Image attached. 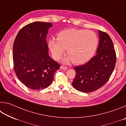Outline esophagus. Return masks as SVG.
Instances as JSON below:
<instances>
[{
  "label": "esophagus",
  "instance_id": "esophagus-1",
  "mask_svg": "<svg viewBox=\"0 0 126 126\" xmlns=\"http://www.w3.org/2000/svg\"><path fill=\"white\" fill-rule=\"evenodd\" d=\"M60 68L61 69L64 70V71H65V70H67L68 69V68L67 67H65V66H64V65H61L60 67Z\"/></svg>",
  "mask_w": 126,
  "mask_h": 126
}]
</instances>
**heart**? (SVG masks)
Wrapping results in <instances>:
<instances>
[{
  "label": "heart",
  "instance_id": "obj_1",
  "mask_svg": "<svg viewBox=\"0 0 126 126\" xmlns=\"http://www.w3.org/2000/svg\"><path fill=\"white\" fill-rule=\"evenodd\" d=\"M98 45V38L94 32L86 29H68L61 31L57 39L51 38L48 47L53 58L59 59L67 49L68 55L64 63L72 61L75 64L89 61L94 55Z\"/></svg>",
  "mask_w": 126,
  "mask_h": 126
}]
</instances>
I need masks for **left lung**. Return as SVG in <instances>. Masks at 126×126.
I'll return each instance as SVG.
<instances>
[{
    "mask_svg": "<svg viewBox=\"0 0 126 126\" xmlns=\"http://www.w3.org/2000/svg\"><path fill=\"white\" fill-rule=\"evenodd\" d=\"M98 32L97 55L84 65L74 68L76 74L72 86L82 92H92L103 86L110 79L116 64V52L111 38L106 33Z\"/></svg>",
    "mask_w": 126,
    "mask_h": 126,
    "instance_id": "1",
    "label": "left lung"
}]
</instances>
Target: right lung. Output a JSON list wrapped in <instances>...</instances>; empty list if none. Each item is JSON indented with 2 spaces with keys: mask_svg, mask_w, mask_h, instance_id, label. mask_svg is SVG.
Returning <instances> with one entry per match:
<instances>
[{
  "mask_svg": "<svg viewBox=\"0 0 126 126\" xmlns=\"http://www.w3.org/2000/svg\"><path fill=\"white\" fill-rule=\"evenodd\" d=\"M52 23L35 22L19 32L13 48L14 70L17 77L33 90L46 88L52 83L60 65L50 58L46 37Z\"/></svg>",
  "mask_w": 126,
  "mask_h": 126,
  "instance_id": "add662e5",
  "label": "right lung"
}]
</instances>
